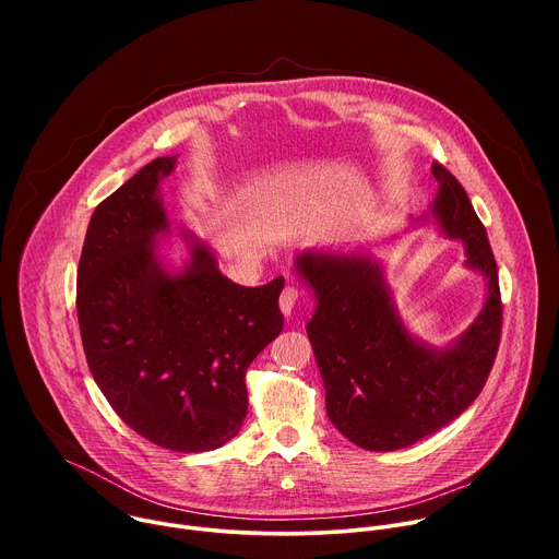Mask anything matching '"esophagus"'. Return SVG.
<instances>
[{
	"label": "esophagus",
	"instance_id": "1",
	"mask_svg": "<svg viewBox=\"0 0 559 559\" xmlns=\"http://www.w3.org/2000/svg\"><path fill=\"white\" fill-rule=\"evenodd\" d=\"M298 298H300V292H298L296 287H285V289L281 292V298H278L281 311H283L285 316H292L294 309H296V305H298Z\"/></svg>",
	"mask_w": 559,
	"mask_h": 559
}]
</instances>
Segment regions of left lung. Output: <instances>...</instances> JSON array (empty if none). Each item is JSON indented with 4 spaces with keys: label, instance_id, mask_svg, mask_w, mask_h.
Masks as SVG:
<instances>
[{
    "label": "left lung",
    "instance_id": "left-lung-1",
    "mask_svg": "<svg viewBox=\"0 0 559 559\" xmlns=\"http://www.w3.org/2000/svg\"><path fill=\"white\" fill-rule=\"evenodd\" d=\"M431 173L438 194L414 223L433 221L464 246V265L487 281L480 313L451 345L433 347L409 334L371 254L305 250L294 261L316 296L307 336L328 416L367 451L405 449L455 420L480 395L500 345L502 302L487 229L457 179L440 164Z\"/></svg>",
    "mask_w": 559,
    "mask_h": 559
}]
</instances>
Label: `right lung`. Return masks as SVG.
Here are the masks:
<instances>
[{
	"label": "right lung",
	"instance_id": "1",
	"mask_svg": "<svg viewBox=\"0 0 559 559\" xmlns=\"http://www.w3.org/2000/svg\"><path fill=\"white\" fill-rule=\"evenodd\" d=\"M175 166L177 156L154 158L97 205L76 270V316L117 416L156 447L199 453L243 427L246 371L283 330L285 278L236 285L190 231H181L188 259L168 267L158 243L173 223L158 186Z\"/></svg>",
	"mask_w": 559,
	"mask_h": 559
}]
</instances>
